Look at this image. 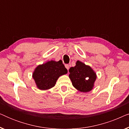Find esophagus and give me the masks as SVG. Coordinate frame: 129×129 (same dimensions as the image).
Returning <instances> with one entry per match:
<instances>
[{
    "label": "esophagus",
    "instance_id": "obj_1",
    "mask_svg": "<svg viewBox=\"0 0 129 129\" xmlns=\"http://www.w3.org/2000/svg\"><path fill=\"white\" fill-rule=\"evenodd\" d=\"M65 68H66L68 70H69V64H65Z\"/></svg>",
    "mask_w": 129,
    "mask_h": 129
}]
</instances>
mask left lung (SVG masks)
Returning a JSON list of instances; mask_svg holds the SVG:
<instances>
[{"mask_svg":"<svg viewBox=\"0 0 129 129\" xmlns=\"http://www.w3.org/2000/svg\"><path fill=\"white\" fill-rule=\"evenodd\" d=\"M69 78L73 87L81 92H89L93 89L97 79L94 70L89 65L77 60L76 66L69 70Z\"/></svg>","mask_w":129,"mask_h":129,"instance_id":"1","label":"left lung"}]
</instances>
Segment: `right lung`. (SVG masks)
<instances>
[{"label":"right lung","mask_w":129,"mask_h":129,"mask_svg":"<svg viewBox=\"0 0 129 129\" xmlns=\"http://www.w3.org/2000/svg\"><path fill=\"white\" fill-rule=\"evenodd\" d=\"M68 73L62 61L50 60L35 68L32 74L36 87L41 90H47L55 86L60 76Z\"/></svg>","instance_id":"right-lung-1"}]
</instances>
